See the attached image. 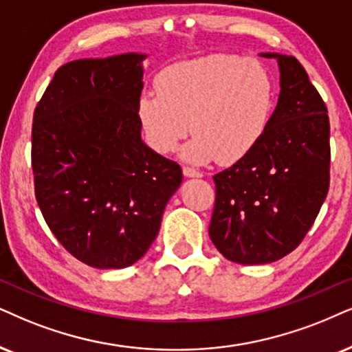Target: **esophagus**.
Wrapping results in <instances>:
<instances>
[{
	"label": "esophagus",
	"instance_id": "esophagus-1",
	"mask_svg": "<svg viewBox=\"0 0 352 352\" xmlns=\"http://www.w3.org/2000/svg\"><path fill=\"white\" fill-rule=\"evenodd\" d=\"M184 173H185V177H201L203 173L198 170V168H195V167H190V166H186V167H184Z\"/></svg>",
	"mask_w": 352,
	"mask_h": 352
}]
</instances>
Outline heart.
Returning <instances> with one entry per match:
<instances>
[{
	"label": "heart",
	"mask_w": 352,
	"mask_h": 352,
	"mask_svg": "<svg viewBox=\"0 0 352 352\" xmlns=\"http://www.w3.org/2000/svg\"><path fill=\"white\" fill-rule=\"evenodd\" d=\"M274 79L255 58L211 55L172 66L157 78V92L138 100L146 140L167 154L188 135V161L237 162L265 135L274 109Z\"/></svg>",
	"instance_id": "b5f03b06"
}]
</instances>
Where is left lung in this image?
<instances>
[{
	"label": "left lung",
	"mask_w": 352,
	"mask_h": 352,
	"mask_svg": "<svg viewBox=\"0 0 352 352\" xmlns=\"http://www.w3.org/2000/svg\"><path fill=\"white\" fill-rule=\"evenodd\" d=\"M276 58L281 92L258 144L212 175L216 203L209 237L228 260L271 263L296 250L330 188L327 105L297 58Z\"/></svg>",
	"instance_id": "obj_1"
}]
</instances>
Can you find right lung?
Instances as JSON below:
<instances>
[{
    "instance_id": "1",
    "label": "right lung",
    "mask_w": 352,
    "mask_h": 352,
    "mask_svg": "<svg viewBox=\"0 0 352 352\" xmlns=\"http://www.w3.org/2000/svg\"><path fill=\"white\" fill-rule=\"evenodd\" d=\"M144 55L69 61L34 112L35 198L58 242L92 268L136 263L157 237L182 167L141 141Z\"/></svg>"
}]
</instances>
